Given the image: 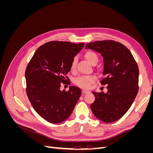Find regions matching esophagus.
I'll use <instances>...</instances> for the list:
<instances>
[{"mask_svg":"<svg viewBox=\"0 0 153 153\" xmlns=\"http://www.w3.org/2000/svg\"><path fill=\"white\" fill-rule=\"evenodd\" d=\"M82 92L83 94H84L88 93V92H89V91H88V90H85V89H84V90H82Z\"/></svg>","mask_w":153,"mask_h":153,"instance_id":"obj_1","label":"esophagus"}]
</instances>
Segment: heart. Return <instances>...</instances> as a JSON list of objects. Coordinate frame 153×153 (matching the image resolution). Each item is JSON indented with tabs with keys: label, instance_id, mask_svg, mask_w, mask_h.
<instances>
[{
	"label": "heart",
	"instance_id": "b5f03b06",
	"mask_svg": "<svg viewBox=\"0 0 153 153\" xmlns=\"http://www.w3.org/2000/svg\"><path fill=\"white\" fill-rule=\"evenodd\" d=\"M85 57L89 64L93 65L98 61V56L95 52L92 51H87L85 53ZM76 58H73L71 64V69L74 70L76 68ZM96 80V76L93 75L80 76L76 78L74 80V84L83 89H89L91 84H92Z\"/></svg>",
	"mask_w": 153,
	"mask_h": 153
}]
</instances>
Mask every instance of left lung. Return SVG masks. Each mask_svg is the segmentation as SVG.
<instances>
[{
    "label": "left lung",
    "mask_w": 153,
    "mask_h": 153,
    "mask_svg": "<svg viewBox=\"0 0 153 153\" xmlns=\"http://www.w3.org/2000/svg\"><path fill=\"white\" fill-rule=\"evenodd\" d=\"M86 49L100 53L103 57L104 77L101 85L108 91L92 94L95 101L91 108L95 116L105 123L121 118L130 108L138 91L139 70L133 55L124 45L113 40L87 43Z\"/></svg>",
    "instance_id": "1"
}]
</instances>
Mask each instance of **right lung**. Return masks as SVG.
<instances>
[{
  "label": "right lung",
  "mask_w": 153,
  "mask_h": 153,
  "mask_svg": "<svg viewBox=\"0 0 153 153\" xmlns=\"http://www.w3.org/2000/svg\"><path fill=\"white\" fill-rule=\"evenodd\" d=\"M84 43L53 41L41 45L27 65L25 76L26 92L32 106L40 116L53 124L68 118L81 96L80 88L70 86L60 90L71 69L74 57Z\"/></svg>",
  "instance_id": "1"
}]
</instances>
